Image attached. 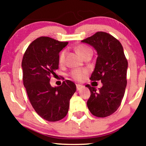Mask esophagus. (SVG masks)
Returning <instances> with one entry per match:
<instances>
[{
	"instance_id": "34e87169",
	"label": "esophagus",
	"mask_w": 146,
	"mask_h": 146,
	"mask_svg": "<svg viewBox=\"0 0 146 146\" xmlns=\"http://www.w3.org/2000/svg\"><path fill=\"white\" fill-rule=\"evenodd\" d=\"M82 87H83L82 85L79 84H76V88H77V90H78L81 89V88H82Z\"/></svg>"
}]
</instances>
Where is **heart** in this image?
<instances>
[{"mask_svg": "<svg viewBox=\"0 0 146 146\" xmlns=\"http://www.w3.org/2000/svg\"><path fill=\"white\" fill-rule=\"evenodd\" d=\"M75 50H76L78 54L82 58H83L84 57L86 56L88 53H93L91 48L84 44H80L77 46L76 48H75ZM65 55H66V51L65 50H63V51L60 52L59 57H58V62H59L60 64H63L64 62ZM87 73H88L87 70L84 69V68L83 69H73L70 73V76L75 80H82L84 78V77L86 76Z\"/></svg>", "mask_w": 146, "mask_h": 146, "instance_id": "b5f03b06", "label": "heart"}]
</instances>
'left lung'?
<instances>
[{"label": "left lung", "mask_w": 146, "mask_h": 146, "mask_svg": "<svg viewBox=\"0 0 146 146\" xmlns=\"http://www.w3.org/2000/svg\"><path fill=\"white\" fill-rule=\"evenodd\" d=\"M91 45L98 52L95 67L90 80H101L98 90L86 84L90 96L87 101L90 112L98 117L110 116L118 109L127 84L128 61L120 42L108 33L98 31L82 40Z\"/></svg>", "instance_id": "obj_1"}]
</instances>
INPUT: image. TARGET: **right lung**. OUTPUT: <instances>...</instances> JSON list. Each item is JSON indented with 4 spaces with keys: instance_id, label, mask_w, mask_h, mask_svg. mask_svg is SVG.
I'll use <instances>...</instances> for the list:
<instances>
[{
    "instance_id": "add662e5",
    "label": "right lung",
    "mask_w": 146,
    "mask_h": 146,
    "mask_svg": "<svg viewBox=\"0 0 146 146\" xmlns=\"http://www.w3.org/2000/svg\"><path fill=\"white\" fill-rule=\"evenodd\" d=\"M68 43L40 37L29 44L22 61L23 84L31 104L48 121H59L67 115L70 100L76 90L74 82L68 80L57 87L49 82L59 68V53Z\"/></svg>"
}]
</instances>
